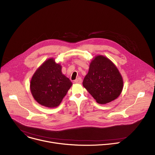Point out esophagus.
<instances>
[{
    "instance_id": "1",
    "label": "esophagus",
    "mask_w": 155,
    "mask_h": 155,
    "mask_svg": "<svg viewBox=\"0 0 155 155\" xmlns=\"http://www.w3.org/2000/svg\"><path fill=\"white\" fill-rule=\"evenodd\" d=\"M74 82H75V83H81L82 82V79H81L80 77H78V78H77V79L74 81Z\"/></svg>"
}]
</instances>
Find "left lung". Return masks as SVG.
<instances>
[{"label":"left lung","mask_w":155,"mask_h":155,"mask_svg":"<svg viewBox=\"0 0 155 155\" xmlns=\"http://www.w3.org/2000/svg\"><path fill=\"white\" fill-rule=\"evenodd\" d=\"M83 85L98 104H105L121 94L123 80L111 60L104 56L97 55L91 61Z\"/></svg>","instance_id":"obj_1"}]
</instances>
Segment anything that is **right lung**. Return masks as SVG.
<instances>
[{
  "label": "right lung",
  "mask_w": 155,
  "mask_h": 155,
  "mask_svg": "<svg viewBox=\"0 0 155 155\" xmlns=\"http://www.w3.org/2000/svg\"><path fill=\"white\" fill-rule=\"evenodd\" d=\"M62 66L54 58H49L36 70L30 82L34 99L48 108L56 107L62 102L72 83L62 73Z\"/></svg>",
  "instance_id": "add662e5"
}]
</instances>
